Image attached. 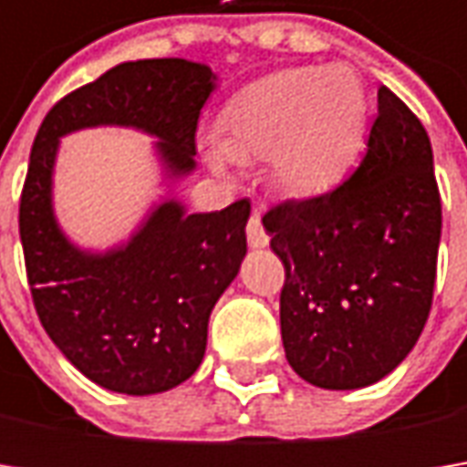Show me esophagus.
I'll return each instance as SVG.
<instances>
[{"label":"esophagus","mask_w":467,"mask_h":467,"mask_svg":"<svg viewBox=\"0 0 467 467\" xmlns=\"http://www.w3.org/2000/svg\"><path fill=\"white\" fill-rule=\"evenodd\" d=\"M246 239H249L252 249H265L270 244V236H267V231H265V225L260 221V210H254L249 223H246Z\"/></svg>","instance_id":"obj_1"}]
</instances>
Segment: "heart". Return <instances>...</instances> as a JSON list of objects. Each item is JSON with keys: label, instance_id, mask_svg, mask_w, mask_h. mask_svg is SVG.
Instances as JSON below:
<instances>
[{"label": "heart", "instance_id": "obj_1", "mask_svg": "<svg viewBox=\"0 0 467 467\" xmlns=\"http://www.w3.org/2000/svg\"><path fill=\"white\" fill-rule=\"evenodd\" d=\"M218 124L221 140L202 142L210 169L267 158L270 182L309 200L337 187L364 150L367 85L348 64L285 67L234 93Z\"/></svg>", "mask_w": 467, "mask_h": 467}]
</instances>
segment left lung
Masks as SVG:
<instances>
[{
	"label": "left lung",
	"mask_w": 467,
	"mask_h": 467,
	"mask_svg": "<svg viewBox=\"0 0 467 467\" xmlns=\"http://www.w3.org/2000/svg\"><path fill=\"white\" fill-rule=\"evenodd\" d=\"M285 267L280 335L301 379L361 389L413 350L434 296L441 200L431 142L389 88L348 182L262 218Z\"/></svg>",
	"instance_id": "8db88e82"
}]
</instances>
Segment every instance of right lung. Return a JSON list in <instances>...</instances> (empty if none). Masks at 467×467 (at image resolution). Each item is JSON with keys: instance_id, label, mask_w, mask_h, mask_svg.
<instances>
[{"instance_id": "1", "label": "right lung", "mask_w": 467, "mask_h": 467, "mask_svg": "<svg viewBox=\"0 0 467 467\" xmlns=\"http://www.w3.org/2000/svg\"><path fill=\"white\" fill-rule=\"evenodd\" d=\"M215 72L187 59H137L64 96L33 140L20 197V242L38 319L82 374L124 395H155L187 382L205 358L215 301L246 257L252 205L192 213L161 200L130 242L90 252L67 239L54 215L59 140L90 127H132L155 137L173 184L197 169V119Z\"/></svg>"}]
</instances>
